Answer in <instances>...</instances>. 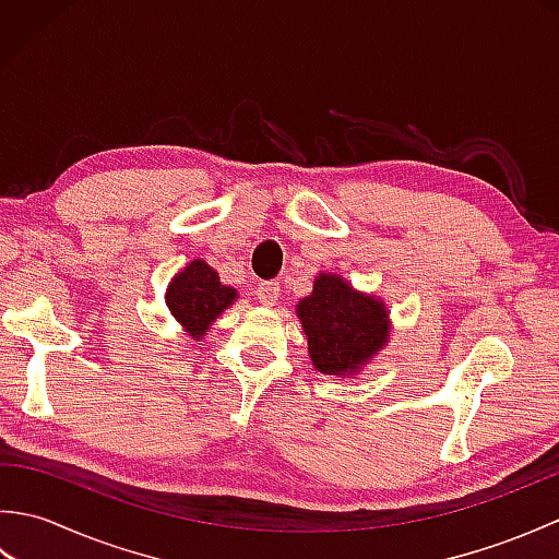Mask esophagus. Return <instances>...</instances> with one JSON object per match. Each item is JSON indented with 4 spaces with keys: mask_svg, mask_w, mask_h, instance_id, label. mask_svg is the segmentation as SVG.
I'll use <instances>...</instances> for the list:
<instances>
[{
    "mask_svg": "<svg viewBox=\"0 0 559 559\" xmlns=\"http://www.w3.org/2000/svg\"><path fill=\"white\" fill-rule=\"evenodd\" d=\"M278 295H281V286H278L276 281H266V283H261V286L257 288V298H259V302H261V305H266V307H273V305H276Z\"/></svg>",
    "mask_w": 559,
    "mask_h": 559,
    "instance_id": "34e87169",
    "label": "esophagus"
}]
</instances>
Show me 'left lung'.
<instances>
[{"label": "left lung", "mask_w": 559, "mask_h": 559, "mask_svg": "<svg viewBox=\"0 0 559 559\" xmlns=\"http://www.w3.org/2000/svg\"><path fill=\"white\" fill-rule=\"evenodd\" d=\"M295 314L314 370L329 377L360 374L391 336L386 302L353 288L338 273H319L312 293L298 302Z\"/></svg>", "instance_id": "8db88e82"}]
</instances>
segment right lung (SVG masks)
Listing matches in <instances>:
<instances>
[{"instance_id":"obj_1","label":"right lung","mask_w":559,"mask_h":559,"mask_svg":"<svg viewBox=\"0 0 559 559\" xmlns=\"http://www.w3.org/2000/svg\"><path fill=\"white\" fill-rule=\"evenodd\" d=\"M235 300L237 290L223 286L218 271L209 266L204 259L189 261L185 269L175 273L165 290V305L192 341L204 338L213 322Z\"/></svg>"}]
</instances>
